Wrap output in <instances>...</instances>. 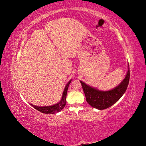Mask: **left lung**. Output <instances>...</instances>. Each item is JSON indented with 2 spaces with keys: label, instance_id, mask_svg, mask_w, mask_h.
Returning a JSON list of instances; mask_svg holds the SVG:
<instances>
[{
  "label": "left lung",
  "instance_id": "1",
  "mask_svg": "<svg viewBox=\"0 0 146 146\" xmlns=\"http://www.w3.org/2000/svg\"><path fill=\"white\" fill-rule=\"evenodd\" d=\"M130 80V70L127 73L125 78L114 89L108 91H102L87 85L80 81L85 94L86 100L92 107L98 110H104L115 104L125 93Z\"/></svg>",
  "mask_w": 146,
  "mask_h": 146
}]
</instances>
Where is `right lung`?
<instances>
[{
	"mask_svg": "<svg viewBox=\"0 0 146 146\" xmlns=\"http://www.w3.org/2000/svg\"><path fill=\"white\" fill-rule=\"evenodd\" d=\"M71 80H70L67 83V85H66V87L64 88L62 98H61V100L58 104L52 105V106H49V107H38V106H35L32 104H30V105H32L33 108H35L36 110H38V111L45 114H55L56 113L60 112L61 110H63V108L65 107L66 105V95H67L68 87L70 83L71 82Z\"/></svg>",
	"mask_w": 146,
	"mask_h": 146,
	"instance_id": "obj_1",
	"label": "right lung"
}]
</instances>
